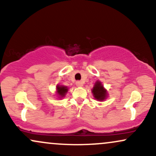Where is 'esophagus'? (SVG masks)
Returning a JSON list of instances; mask_svg holds the SVG:
<instances>
[{"mask_svg":"<svg viewBox=\"0 0 156 156\" xmlns=\"http://www.w3.org/2000/svg\"><path fill=\"white\" fill-rule=\"evenodd\" d=\"M76 86H78V87H81V86H83V83H82L81 81H77Z\"/></svg>","mask_w":156,"mask_h":156,"instance_id":"34e87169","label":"esophagus"}]
</instances>
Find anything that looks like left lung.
I'll return each instance as SVG.
<instances>
[{
	"mask_svg": "<svg viewBox=\"0 0 156 156\" xmlns=\"http://www.w3.org/2000/svg\"><path fill=\"white\" fill-rule=\"evenodd\" d=\"M91 91H92L94 99H96L98 101H100V102L105 100L108 97L107 90L105 89L104 86L99 80H97L95 83L93 89H91Z\"/></svg>",
	"mask_w": 156,
	"mask_h": 156,
	"instance_id": "1",
	"label": "left lung"
}]
</instances>
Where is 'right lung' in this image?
Returning <instances> with one entry per match:
<instances>
[{"label":"right lung","instance_id":"1","mask_svg":"<svg viewBox=\"0 0 156 156\" xmlns=\"http://www.w3.org/2000/svg\"><path fill=\"white\" fill-rule=\"evenodd\" d=\"M67 91H68V89H67V86H62V85H57V92L59 97L60 98H62L65 96Z\"/></svg>","mask_w":156,"mask_h":156}]
</instances>
